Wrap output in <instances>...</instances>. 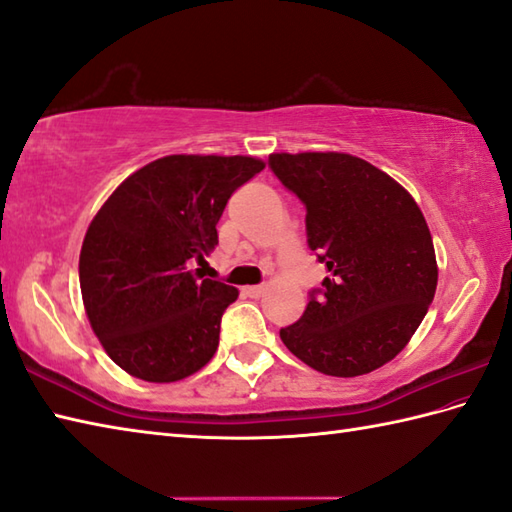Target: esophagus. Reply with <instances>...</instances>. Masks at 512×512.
<instances>
[{
    "label": "esophagus",
    "mask_w": 512,
    "mask_h": 512,
    "mask_svg": "<svg viewBox=\"0 0 512 512\" xmlns=\"http://www.w3.org/2000/svg\"><path fill=\"white\" fill-rule=\"evenodd\" d=\"M246 293L248 297H262L266 293V286H246Z\"/></svg>",
    "instance_id": "1"
}]
</instances>
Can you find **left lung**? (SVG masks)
I'll use <instances>...</instances> for the list:
<instances>
[{"mask_svg":"<svg viewBox=\"0 0 512 512\" xmlns=\"http://www.w3.org/2000/svg\"><path fill=\"white\" fill-rule=\"evenodd\" d=\"M268 164L304 202L308 248L328 268L322 295L279 337L317 373H373L402 353L435 297L439 270L424 213L362 157L273 153Z\"/></svg>","mask_w":512,"mask_h":512,"instance_id":"left-lung-1","label":"left lung"}]
</instances>
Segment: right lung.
<instances>
[{
  "instance_id": "1",
  "label": "right lung",
  "mask_w": 512,
  "mask_h": 512,
  "mask_svg": "<svg viewBox=\"0 0 512 512\" xmlns=\"http://www.w3.org/2000/svg\"><path fill=\"white\" fill-rule=\"evenodd\" d=\"M250 155H166L119 184L90 222L79 286L90 328L128 375L170 384L213 359L239 290L190 262L217 246L228 197L264 170Z\"/></svg>"
}]
</instances>
